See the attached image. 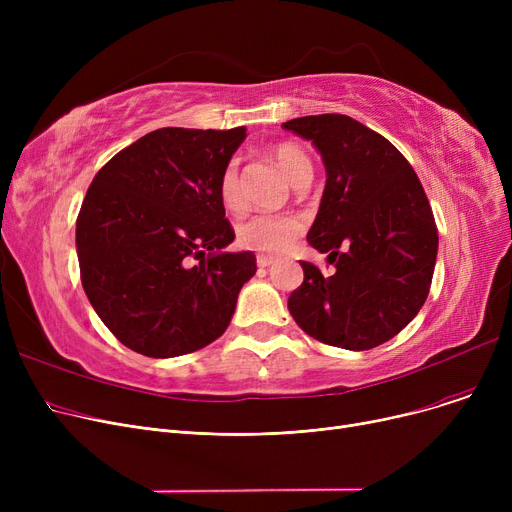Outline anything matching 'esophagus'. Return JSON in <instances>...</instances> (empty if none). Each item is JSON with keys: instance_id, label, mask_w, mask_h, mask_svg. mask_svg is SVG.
<instances>
[{"instance_id": "34e87169", "label": "esophagus", "mask_w": 512, "mask_h": 512, "mask_svg": "<svg viewBox=\"0 0 512 512\" xmlns=\"http://www.w3.org/2000/svg\"><path fill=\"white\" fill-rule=\"evenodd\" d=\"M274 263H276V259L270 255H257V265L261 267V270H265V267H270Z\"/></svg>"}]
</instances>
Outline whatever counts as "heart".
<instances>
[{"mask_svg": "<svg viewBox=\"0 0 512 512\" xmlns=\"http://www.w3.org/2000/svg\"><path fill=\"white\" fill-rule=\"evenodd\" d=\"M272 157L294 186L301 188L309 184L313 176V164L301 147L292 143H278L272 147ZM238 174V159H230L222 170L218 184L220 201L230 213H240L245 209V197H242ZM303 230L305 222L297 213H257L236 228V240L240 247L249 251L278 255L284 253L303 234Z\"/></svg>", "mask_w": 512, "mask_h": 512, "instance_id": "obj_1", "label": "heart"}]
</instances>
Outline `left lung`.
<instances>
[{
    "label": "left lung",
    "instance_id": "1",
    "mask_svg": "<svg viewBox=\"0 0 512 512\" xmlns=\"http://www.w3.org/2000/svg\"><path fill=\"white\" fill-rule=\"evenodd\" d=\"M282 126L324 159L328 180L307 240L336 265L324 276L301 261L305 280L288 311L319 342L369 351L394 338L427 299L438 255L432 207L405 155L365 124L321 114Z\"/></svg>",
    "mask_w": 512,
    "mask_h": 512
}]
</instances>
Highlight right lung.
<instances>
[{
	"label": "right lung",
	"mask_w": 512,
	"mask_h": 512,
	"mask_svg": "<svg viewBox=\"0 0 512 512\" xmlns=\"http://www.w3.org/2000/svg\"><path fill=\"white\" fill-rule=\"evenodd\" d=\"M245 128H159L95 174L76 220L80 282L130 351L180 357L220 338L257 272L234 240L220 176ZM199 260V264L194 261Z\"/></svg>",
	"instance_id": "add662e5"
}]
</instances>
